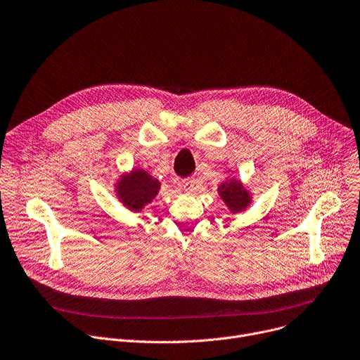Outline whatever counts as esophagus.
Returning <instances> with one entry per match:
<instances>
[{"label":"esophagus","instance_id":"obj_1","mask_svg":"<svg viewBox=\"0 0 360 360\" xmlns=\"http://www.w3.org/2000/svg\"><path fill=\"white\" fill-rule=\"evenodd\" d=\"M181 186L184 188V191H185L186 193H192V192H195V189H197V179H193V178L184 179V181L181 182Z\"/></svg>","mask_w":360,"mask_h":360}]
</instances>
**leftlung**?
Listing matches in <instances>:
<instances>
[{
    "label": "left lung",
    "instance_id": "8db88e82",
    "mask_svg": "<svg viewBox=\"0 0 360 360\" xmlns=\"http://www.w3.org/2000/svg\"><path fill=\"white\" fill-rule=\"evenodd\" d=\"M217 191L228 211L233 214L244 212L252 204L251 191L240 179L234 176H226V179L221 182Z\"/></svg>",
    "mask_w": 360,
    "mask_h": 360
}]
</instances>
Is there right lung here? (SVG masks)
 <instances>
[{"instance_id":"right-lung-1","label":"right lung","mask_w":360,"mask_h":360,"mask_svg":"<svg viewBox=\"0 0 360 360\" xmlns=\"http://www.w3.org/2000/svg\"><path fill=\"white\" fill-rule=\"evenodd\" d=\"M113 186L122 205L129 211L139 212L155 200L160 182L143 168H132L130 172L122 174Z\"/></svg>"}]
</instances>
